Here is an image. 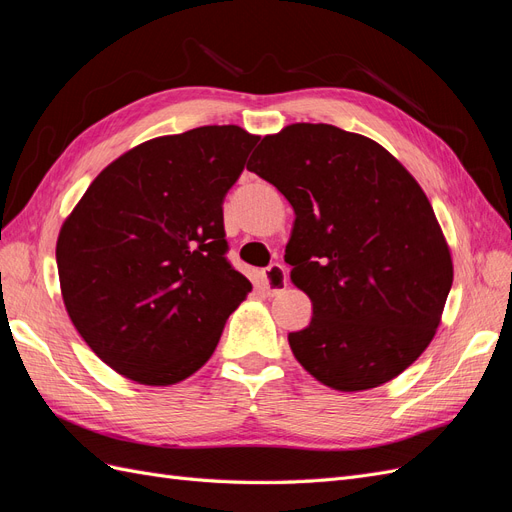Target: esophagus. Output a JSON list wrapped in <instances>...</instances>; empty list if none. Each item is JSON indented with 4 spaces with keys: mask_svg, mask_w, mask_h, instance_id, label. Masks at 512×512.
Listing matches in <instances>:
<instances>
[{
    "mask_svg": "<svg viewBox=\"0 0 512 512\" xmlns=\"http://www.w3.org/2000/svg\"><path fill=\"white\" fill-rule=\"evenodd\" d=\"M262 286H265V290L271 292V294L282 292L288 286L286 269L282 265H277V262H275V265L267 267L265 271H262Z\"/></svg>",
    "mask_w": 512,
    "mask_h": 512,
    "instance_id": "obj_1",
    "label": "esophagus"
}]
</instances>
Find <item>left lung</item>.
Masks as SVG:
<instances>
[{
    "instance_id": "left-lung-1",
    "label": "left lung",
    "mask_w": 512,
    "mask_h": 512,
    "mask_svg": "<svg viewBox=\"0 0 512 512\" xmlns=\"http://www.w3.org/2000/svg\"><path fill=\"white\" fill-rule=\"evenodd\" d=\"M247 170L294 209L284 258L314 312L288 333L294 359L344 393L397 378L436 335L453 286L421 185L382 145L329 123L265 136Z\"/></svg>"
}]
</instances>
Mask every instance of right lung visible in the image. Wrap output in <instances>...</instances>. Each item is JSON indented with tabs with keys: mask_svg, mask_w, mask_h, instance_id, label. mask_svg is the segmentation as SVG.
Segmentation results:
<instances>
[{
	"mask_svg": "<svg viewBox=\"0 0 512 512\" xmlns=\"http://www.w3.org/2000/svg\"><path fill=\"white\" fill-rule=\"evenodd\" d=\"M256 143L239 126L151 138L108 164L61 226L68 316L117 374L192 376L252 290L226 260L222 205Z\"/></svg>",
	"mask_w": 512,
	"mask_h": 512,
	"instance_id": "right-lung-1",
	"label": "right lung"
}]
</instances>
